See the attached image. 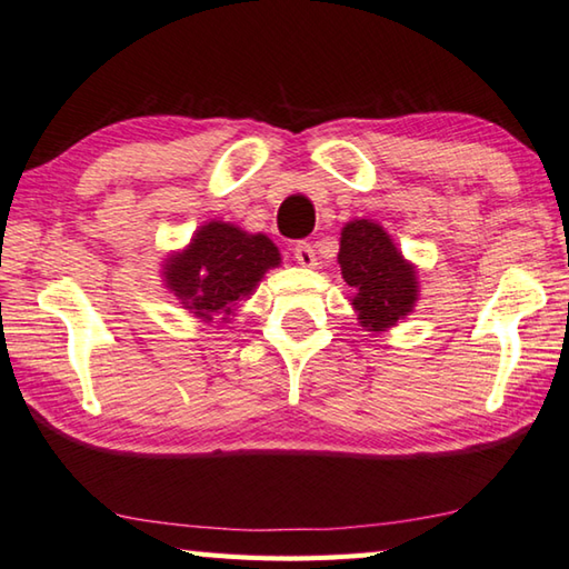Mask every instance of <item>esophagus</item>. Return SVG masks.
<instances>
[{
  "label": "esophagus",
  "instance_id": "obj_1",
  "mask_svg": "<svg viewBox=\"0 0 569 569\" xmlns=\"http://www.w3.org/2000/svg\"><path fill=\"white\" fill-rule=\"evenodd\" d=\"M295 257L302 267H317V252L312 250V244H309V242H297L295 244Z\"/></svg>",
  "mask_w": 569,
  "mask_h": 569
}]
</instances>
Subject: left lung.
Here are the masks:
<instances>
[{"mask_svg":"<svg viewBox=\"0 0 569 569\" xmlns=\"http://www.w3.org/2000/svg\"><path fill=\"white\" fill-rule=\"evenodd\" d=\"M341 277L351 287V307L367 331H386L413 312L416 267L403 260L379 222L351 220L341 228Z\"/></svg>","mask_w":569,"mask_h":569,"instance_id":"left-lung-1","label":"left lung"}]
</instances>
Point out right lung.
I'll use <instances>...</instances> for the list:
<instances>
[{"mask_svg": "<svg viewBox=\"0 0 569 569\" xmlns=\"http://www.w3.org/2000/svg\"><path fill=\"white\" fill-rule=\"evenodd\" d=\"M280 250L267 234L212 220L196 230L183 252L163 262L166 287L183 309L202 321H230L234 309L260 284L267 270L280 267Z\"/></svg>", "mask_w": 569, "mask_h": 569, "instance_id": "1", "label": "right lung"}]
</instances>
